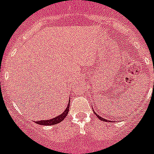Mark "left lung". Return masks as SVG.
<instances>
[{
  "mask_svg": "<svg viewBox=\"0 0 154 154\" xmlns=\"http://www.w3.org/2000/svg\"><path fill=\"white\" fill-rule=\"evenodd\" d=\"M94 114H95L96 116H97V117L98 118V119H101V121H103V122H108V119H104V118L101 117V116H98V115H97V113H95V112H94ZM109 122H110V121H109Z\"/></svg>",
  "mask_w": 154,
  "mask_h": 154,
  "instance_id": "left-lung-1",
  "label": "left lung"
}]
</instances>
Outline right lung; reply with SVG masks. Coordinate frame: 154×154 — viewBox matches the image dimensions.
I'll return each instance as SVG.
<instances>
[{"label": "right lung", "mask_w": 154, "mask_h": 154, "mask_svg": "<svg viewBox=\"0 0 154 154\" xmlns=\"http://www.w3.org/2000/svg\"><path fill=\"white\" fill-rule=\"evenodd\" d=\"M69 101L70 99H69V103H68L67 107L66 108L65 111L63 112L62 114L59 115L57 117H54L53 119H50L48 120H41V121H35V122L38 125H56L57 123H60V122H62L63 120L66 118V116H67L68 112H69Z\"/></svg>", "instance_id": "1"}]
</instances>
